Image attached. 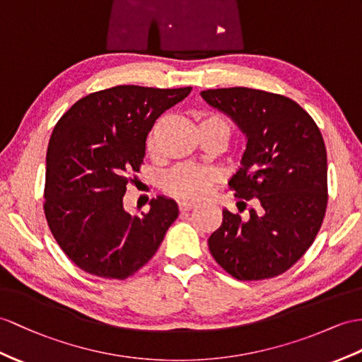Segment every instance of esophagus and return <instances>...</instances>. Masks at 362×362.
I'll list each match as a JSON object with an SVG mask.
<instances>
[{
  "mask_svg": "<svg viewBox=\"0 0 362 362\" xmlns=\"http://www.w3.org/2000/svg\"><path fill=\"white\" fill-rule=\"evenodd\" d=\"M178 206H180L181 211H187V210L195 207V202H192V201H180Z\"/></svg>",
  "mask_w": 362,
  "mask_h": 362,
  "instance_id": "esophagus-1",
  "label": "esophagus"
}]
</instances>
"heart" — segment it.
I'll return each instance as SVG.
<instances>
[{"instance_id": "obj_1", "label": "heart", "mask_w": 362, "mask_h": 362, "mask_svg": "<svg viewBox=\"0 0 362 362\" xmlns=\"http://www.w3.org/2000/svg\"><path fill=\"white\" fill-rule=\"evenodd\" d=\"M198 130L201 134H211L221 138L224 143L232 134V122L227 117L216 112H206L199 115ZM148 152L153 153V143L148 139ZM216 180L214 170L192 164H180L165 173L163 189L172 197L182 199H199L209 192Z\"/></svg>"}]
</instances>
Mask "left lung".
<instances>
[{
    "mask_svg": "<svg viewBox=\"0 0 362 362\" xmlns=\"http://www.w3.org/2000/svg\"><path fill=\"white\" fill-rule=\"evenodd\" d=\"M211 107L230 117L247 136L241 167L228 186L255 199L243 219L227 209L209 238L211 257L240 281L275 278L303 257L327 209V152L321 132L301 105L283 95L247 87L202 90Z\"/></svg>",
    "mask_w": 362,
    "mask_h": 362,
    "instance_id": "left-lung-1",
    "label": "left lung"
}]
</instances>
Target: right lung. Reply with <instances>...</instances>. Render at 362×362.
Segmentation results:
<instances>
[{
    "mask_svg": "<svg viewBox=\"0 0 362 362\" xmlns=\"http://www.w3.org/2000/svg\"><path fill=\"white\" fill-rule=\"evenodd\" d=\"M190 90L110 87L78 100L57 122L46 156L44 215L61 250L86 273L132 276L178 218L173 199L158 197L151 210L130 215L122 197L135 182L155 121Z\"/></svg>",
    "mask_w": 362,
    "mask_h": 362,
    "instance_id": "obj_1",
    "label": "right lung"
}]
</instances>
